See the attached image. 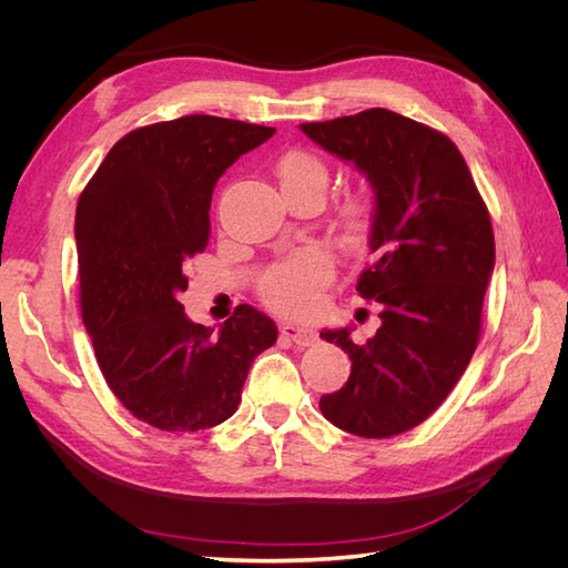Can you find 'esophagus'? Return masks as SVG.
<instances>
[{
    "label": "esophagus",
    "mask_w": 568,
    "mask_h": 568,
    "mask_svg": "<svg viewBox=\"0 0 568 568\" xmlns=\"http://www.w3.org/2000/svg\"><path fill=\"white\" fill-rule=\"evenodd\" d=\"M280 332L286 341L296 343V346H311L315 341V332L307 329V326H298V324H291V322H282L280 324Z\"/></svg>",
    "instance_id": "34e87169"
}]
</instances>
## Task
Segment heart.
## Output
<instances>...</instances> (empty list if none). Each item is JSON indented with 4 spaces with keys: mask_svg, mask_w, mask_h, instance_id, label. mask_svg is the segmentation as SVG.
Returning <instances> with one entry per match:
<instances>
[{
    "mask_svg": "<svg viewBox=\"0 0 568 568\" xmlns=\"http://www.w3.org/2000/svg\"><path fill=\"white\" fill-rule=\"evenodd\" d=\"M277 175L284 194L313 189L324 196L329 173L326 165L307 151H291L280 161ZM341 227L348 236H359L367 230L369 205L365 199L351 196L341 205ZM334 277L332 255L322 248H303L286 261L272 265L261 282V298L272 311L291 317L315 315L322 305L324 286Z\"/></svg>",
    "mask_w": 568,
    "mask_h": 568,
    "instance_id": "1",
    "label": "heart"
}]
</instances>
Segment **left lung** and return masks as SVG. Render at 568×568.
<instances>
[{"label":"left lung","mask_w":568,"mask_h":568,"mask_svg":"<svg viewBox=\"0 0 568 568\" xmlns=\"http://www.w3.org/2000/svg\"><path fill=\"white\" fill-rule=\"evenodd\" d=\"M301 130L374 189V263L357 294L379 303L382 326L363 346L351 326L320 334L353 363L320 409L353 436H398L434 415L476 351L495 267L490 215L459 149L417 120L367 109Z\"/></svg>","instance_id":"8db88e82"}]
</instances>
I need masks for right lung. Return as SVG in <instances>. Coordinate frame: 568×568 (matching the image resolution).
I'll list each match as a JSON object with an SVG mask.
<instances>
[{"label": "right lung", "instance_id": "right-lung-1", "mask_svg": "<svg viewBox=\"0 0 568 568\" xmlns=\"http://www.w3.org/2000/svg\"><path fill=\"white\" fill-rule=\"evenodd\" d=\"M274 128L184 115L128 132L80 194V311L101 374L132 415L161 432L230 419L277 324L239 305L215 334L184 315V263L211 236L215 182Z\"/></svg>", "mask_w": 568, "mask_h": 568}]
</instances>
